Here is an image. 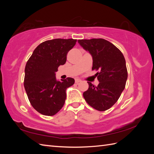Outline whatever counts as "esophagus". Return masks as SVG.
I'll return each mask as SVG.
<instances>
[{
  "instance_id": "obj_1",
  "label": "esophagus",
  "mask_w": 154,
  "mask_h": 154,
  "mask_svg": "<svg viewBox=\"0 0 154 154\" xmlns=\"http://www.w3.org/2000/svg\"><path fill=\"white\" fill-rule=\"evenodd\" d=\"M80 82H82V80L79 79H75V83H79Z\"/></svg>"
}]
</instances>
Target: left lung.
Returning <instances> with one entry per match:
<instances>
[{"label": "left lung", "mask_w": 154, "mask_h": 154, "mask_svg": "<svg viewBox=\"0 0 154 154\" xmlns=\"http://www.w3.org/2000/svg\"><path fill=\"white\" fill-rule=\"evenodd\" d=\"M78 43L92 56V69L99 71L95 75L98 85L94 86L88 82L89 88L83 92V97L96 110H107L118 101L126 85L128 72L124 55L103 38L78 40Z\"/></svg>", "instance_id": "8db88e82"}]
</instances>
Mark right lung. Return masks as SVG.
<instances>
[{
    "label": "right lung",
    "instance_id": "1",
    "mask_svg": "<svg viewBox=\"0 0 154 154\" xmlns=\"http://www.w3.org/2000/svg\"><path fill=\"white\" fill-rule=\"evenodd\" d=\"M77 40L55 38L36 47L25 67L24 88L33 108L44 116H52L63 106L66 90L74 84L73 78L58 81L56 72L66 63V55Z\"/></svg>",
    "mask_w": 154,
    "mask_h": 154
}]
</instances>
